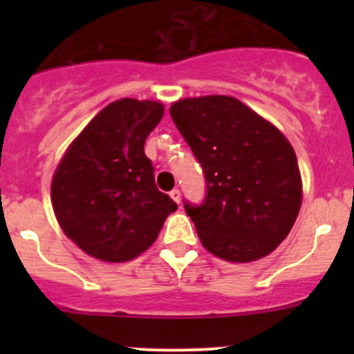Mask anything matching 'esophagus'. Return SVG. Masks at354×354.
I'll use <instances>...</instances> for the list:
<instances>
[{"mask_svg":"<svg viewBox=\"0 0 354 354\" xmlns=\"http://www.w3.org/2000/svg\"><path fill=\"white\" fill-rule=\"evenodd\" d=\"M169 197L173 198L176 203H180L181 202V192L178 190V188H174V190L169 192Z\"/></svg>","mask_w":354,"mask_h":354,"instance_id":"34e87169","label":"esophagus"}]
</instances>
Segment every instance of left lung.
<instances>
[{"label": "left lung", "instance_id": "1", "mask_svg": "<svg viewBox=\"0 0 354 354\" xmlns=\"http://www.w3.org/2000/svg\"><path fill=\"white\" fill-rule=\"evenodd\" d=\"M169 113L205 176L203 202H185L202 245L227 262L274 252L301 207L298 159L288 138L230 95L181 99Z\"/></svg>", "mask_w": 354, "mask_h": 354}]
</instances>
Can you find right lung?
Wrapping results in <instances>:
<instances>
[{
	"label": "right lung",
	"mask_w": 354,
	"mask_h": 354,
	"mask_svg": "<svg viewBox=\"0 0 354 354\" xmlns=\"http://www.w3.org/2000/svg\"><path fill=\"white\" fill-rule=\"evenodd\" d=\"M164 106L120 99L106 106L71 142L51 183L63 233L104 262H127L156 241L171 212L169 195L157 190L145 138Z\"/></svg>",
	"instance_id": "1"
}]
</instances>
